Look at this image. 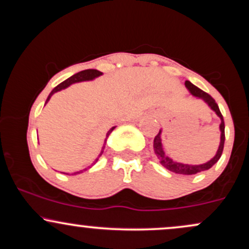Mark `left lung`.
I'll list each match as a JSON object with an SVG mask.
<instances>
[{
	"mask_svg": "<svg viewBox=\"0 0 249 249\" xmlns=\"http://www.w3.org/2000/svg\"><path fill=\"white\" fill-rule=\"evenodd\" d=\"M185 87L187 88V90L190 91L191 95H193L194 97H198V98L202 99L206 104L210 107L214 112L216 113V116L219 117L220 121V144H219V148L216 151V154L211 159L210 161L205 162V164L201 165H188V164H182V162H177L174 161L173 159H171L170 157H167L166 154L164 152V148H162V144H161V130L159 131V133L154 137V141H153V148H154V153H156L157 158L159 159L160 164L164 166L165 168H167L168 171L174 173H178V174H196L199 172H202V171H206L210 170L211 167L215 164L216 161L219 160L220 157L222 154V150H224V144H225V122H224V117H222L221 112H220L218 104H216L215 101L211 97L208 93L202 91L201 89H199L198 87L192 84L190 81L185 82Z\"/></svg>",
	"mask_w": 249,
	"mask_h": 249,
	"instance_id": "1",
	"label": "left lung"
}]
</instances>
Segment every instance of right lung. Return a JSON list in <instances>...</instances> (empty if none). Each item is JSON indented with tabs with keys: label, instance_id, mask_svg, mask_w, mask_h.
Here are the masks:
<instances>
[{
	"label": "right lung",
	"instance_id": "add662e5",
	"mask_svg": "<svg viewBox=\"0 0 249 249\" xmlns=\"http://www.w3.org/2000/svg\"><path fill=\"white\" fill-rule=\"evenodd\" d=\"M103 75V72H101V71H98V70H95V69H88V70H83V71H79V72H77V73H75V75L73 76H71V77H69V78L68 79H65L64 82H62L61 84H58L57 85V87L53 89V91H51L50 92V95L48 96V98H47V102L45 103H48L49 102V99L51 98V96L53 95V93L55 92H57V91H61V90H63V89H65V88H68L69 87V85H71V84H73V83H78V82H84V81H92V79H95V78H97V77H99V76H102ZM116 126H113V127H111L110 130L107 131V138H105V141H104V145H103V147H102V151H101V153H99V156H98V158L99 157L102 156L103 154V152H104V148H105V144H107V137L110 136V133L112 132L113 131V128H115ZM98 158L96 159V161L98 160ZM95 161V162H96ZM87 170V168H84V170H82V171H78V172H73V173H71V174H77V173H81V172H83V171H85ZM64 174H68V173H64Z\"/></svg>",
	"mask_w": 249,
	"mask_h": 249
}]
</instances>
